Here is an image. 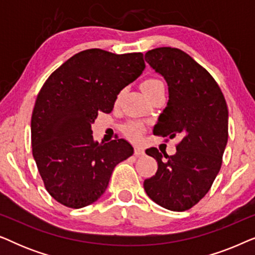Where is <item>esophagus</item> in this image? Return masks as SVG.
Returning a JSON list of instances; mask_svg holds the SVG:
<instances>
[{
  "label": "esophagus",
  "mask_w": 255,
  "mask_h": 255,
  "mask_svg": "<svg viewBox=\"0 0 255 255\" xmlns=\"http://www.w3.org/2000/svg\"><path fill=\"white\" fill-rule=\"evenodd\" d=\"M134 154L137 155V156H139V155H144V154H145L144 148L140 147V146H135V147H134Z\"/></svg>",
  "instance_id": "obj_1"
}]
</instances>
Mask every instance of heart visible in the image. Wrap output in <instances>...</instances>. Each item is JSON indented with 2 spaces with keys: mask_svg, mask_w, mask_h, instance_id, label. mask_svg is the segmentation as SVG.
Segmentation results:
<instances>
[{
  "mask_svg": "<svg viewBox=\"0 0 255 255\" xmlns=\"http://www.w3.org/2000/svg\"><path fill=\"white\" fill-rule=\"evenodd\" d=\"M160 85H162L161 81L156 79H147L145 80L144 82L141 83V90L144 92V94H147L148 92H151L152 89H154L155 87H158ZM141 132V124L139 123H131L125 127V133H127L128 137L130 138H137Z\"/></svg>",
  "mask_w": 255,
  "mask_h": 255,
  "instance_id": "b5f03b06",
  "label": "heart"
}]
</instances>
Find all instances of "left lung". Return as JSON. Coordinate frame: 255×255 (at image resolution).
Instances as JSON below:
<instances>
[{
	"label": "left lung",
	"mask_w": 255,
	"mask_h": 255,
	"mask_svg": "<svg viewBox=\"0 0 255 255\" xmlns=\"http://www.w3.org/2000/svg\"><path fill=\"white\" fill-rule=\"evenodd\" d=\"M145 60L168 85L169 100L153 133L181 135L174 155L158 148L146 154L158 161L155 175L144 181L146 194L172 211H186L210 190L222 167L229 137V111L221 88L207 69L174 47L148 51Z\"/></svg>",
	"instance_id": "left-lung-1"
}]
</instances>
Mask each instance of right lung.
Instances as JSON below:
<instances>
[{
  "mask_svg": "<svg viewBox=\"0 0 255 255\" xmlns=\"http://www.w3.org/2000/svg\"><path fill=\"white\" fill-rule=\"evenodd\" d=\"M145 68L144 54H115L90 48L52 73L31 117V144L48 194L67 208L94 203L106 191L118 163L133 154L124 139L100 144L92 124L111 113L121 90Z\"/></svg>",
  "mask_w": 255,
  "mask_h": 255,
  "instance_id": "add662e5",
  "label": "right lung"
}]
</instances>
